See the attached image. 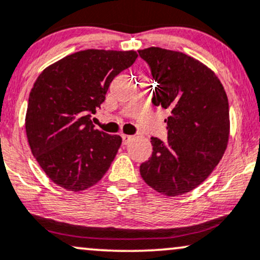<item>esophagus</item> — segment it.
<instances>
[{"instance_id": "esophagus-1", "label": "esophagus", "mask_w": 260, "mask_h": 260, "mask_svg": "<svg viewBox=\"0 0 260 260\" xmlns=\"http://www.w3.org/2000/svg\"><path fill=\"white\" fill-rule=\"evenodd\" d=\"M133 137L129 135H122V139H123V144H128L131 141H132Z\"/></svg>"}]
</instances>
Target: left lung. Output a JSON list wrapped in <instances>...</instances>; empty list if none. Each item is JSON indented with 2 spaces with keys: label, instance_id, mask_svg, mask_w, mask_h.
I'll list each match as a JSON object with an SVG mask.
<instances>
[{
  "label": "left lung",
  "instance_id": "8db88e82",
  "mask_svg": "<svg viewBox=\"0 0 260 260\" xmlns=\"http://www.w3.org/2000/svg\"><path fill=\"white\" fill-rule=\"evenodd\" d=\"M138 53L156 81L152 102L170 113L168 141L152 137V156L139 172L156 192L184 195L209 178L226 150V91L209 67L181 51L150 47Z\"/></svg>",
  "mask_w": 260,
  "mask_h": 260
}]
</instances>
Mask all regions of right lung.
<instances>
[{
	"label": "right lung",
	"instance_id": "obj_1",
	"mask_svg": "<svg viewBox=\"0 0 260 260\" xmlns=\"http://www.w3.org/2000/svg\"><path fill=\"white\" fill-rule=\"evenodd\" d=\"M137 51L86 49L42 71L25 113V133L34 158L54 184L79 192L106 174L122 138L96 129L91 115L108 86L136 61Z\"/></svg>",
	"mask_w": 260,
	"mask_h": 260
}]
</instances>
